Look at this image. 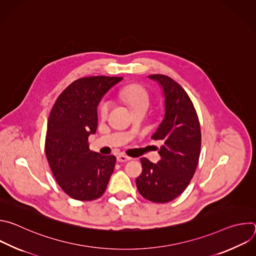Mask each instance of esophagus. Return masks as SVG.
Returning a JSON list of instances; mask_svg holds the SVG:
<instances>
[{
  "label": "esophagus",
  "mask_w": 256,
  "mask_h": 256,
  "mask_svg": "<svg viewBox=\"0 0 256 256\" xmlns=\"http://www.w3.org/2000/svg\"><path fill=\"white\" fill-rule=\"evenodd\" d=\"M130 160H132V158H130V157H128V156H126V155H124V154L118 156V162H120V163H126V162H128V161H130Z\"/></svg>",
  "instance_id": "34e87169"
}]
</instances>
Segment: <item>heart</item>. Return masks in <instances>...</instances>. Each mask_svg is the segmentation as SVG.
Listing matches in <instances>:
<instances>
[{
  "label": "heart",
  "mask_w": 256,
  "mask_h": 256,
  "mask_svg": "<svg viewBox=\"0 0 256 256\" xmlns=\"http://www.w3.org/2000/svg\"><path fill=\"white\" fill-rule=\"evenodd\" d=\"M120 97L132 108V110L140 107H148L150 104V96L148 91L138 84L126 86L120 91ZM112 102L110 99H103L99 104V116L105 118L110 110Z\"/></svg>",
  "instance_id": "obj_1"
}]
</instances>
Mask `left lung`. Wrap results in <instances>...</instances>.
Instances as JSON below:
<instances>
[{
	"label": "left lung",
	"mask_w": 256,
	"mask_h": 256,
	"mask_svg": "<svg viewBox=\"0 0 256 256\" xmlns=\"http://www.w3.org/2000/svg\"><path fill=\"white\" fill-rule=\"evenodd\" d=\"M163 89L165 116L152 136L162 140L161 160L154 164L142 158V174L136 184L142 198L165 204L186 190L196 172L202 144L198 118L188 93L177 82L165 75H151Z\"/></svg>",
	"instance_id": "left-lung-1"
}]
</instances>
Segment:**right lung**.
<instances>
[{
    "instance_id": "1",
    "label": "right lung",
    "mask_w": 256,
    "mask_h": 256,
    "mask_svg": "<svg viewBox=\"0 0 256 256\" xmlns=\"http://www.w3.org/2000/svg\"><path fill=\"white\" fill-rule=\"evenodd\" d=\"M122 77L94 76L68 85L54 102L48 122L46 155L60 188L77 200H94L105 192L116 158L89 149L98 124L97 106Z\"/></svg>"
}]
</instances>
